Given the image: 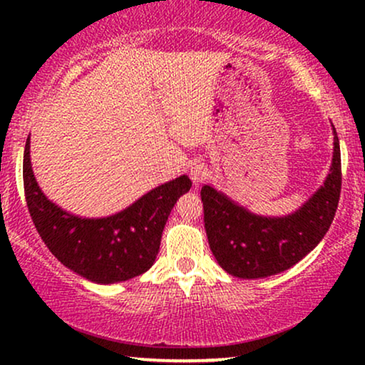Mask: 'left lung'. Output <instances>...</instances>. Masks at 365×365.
Here are the masks:
<instances>
[{"label":"left lung","mask_w":365,"mask_h":365,"mask_svg":"<svg viewBox=\"0 0 365 365\" xmlns=\"http://www.w3.org/2000/svg\"><path fill=\"white\" fill-rule=\"evenodd\" d=\"M34 163V159H33ZM181 176L144 194L108 217H79L49 201L34 178L31 134L23 156V184L29 216L53 256L78 276L96 284H114L141 276L156 261L161 234L179 199Z\"/></svg>","instance_id":"obj_1"}]
</instances>
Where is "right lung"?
Returning <instances> with one entry per match:
<instances>
[{"label":"right lung","mask_w":365,"mask_h":365,"mask_svg":"<svg viewBox=\"0 0 365 365\" xmlns=\"http://www.w3.org/2000/svg\"><path fill=\"white\" fill-rule=\"evenodd\" d=\"M341 184L337 134L334 136L332 166L324 186L289 216H256L211 184H204V227L219 266L239 279L274 276L296 266L317 246L331 226Z\"/></svg>","instance_id":"add662e5"}]
</instances>
